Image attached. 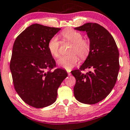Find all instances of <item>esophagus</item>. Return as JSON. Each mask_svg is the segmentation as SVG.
I'll use <instances>...</instances> for the list:
<instances>
[{"label":"esophagus","instance_id":"1","mask_svg":"<svg viewBox=\"0 0 130 130\" xmlns=\"http://www.w3.org/2000/svg\"><path fill=\"white\" fill-rule=\"evenodd\" d=\"M68 75L69 76H70V75H71V73H70V71H68Z\"/></svg>","mask_w":130,"mask_h":130}]
</instances>
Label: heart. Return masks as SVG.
<instances>
[{"label":"heart","mask_w":130,"mask_h":130,"mask_svg":"<svg viewBox=\"0 0 130 130\" xmlns=\"http://www.w3.org/2000/svg\"><path fill=\"white\" fill-rule=\"evenodd\" d=\"M61 35L66 40L72 43V45L69 51L70 55L61 56L58 60V64L66 70H70L76 65L79 60L76 54L82 59L87 57L90 51V43L87 40L83 39L82 34L72 29L63 31ZM60 46V42L57 37H52L48 41V50L54 57L59 56Z\"/></svg>","instance_id":"b5f03b06"}]
</instances>
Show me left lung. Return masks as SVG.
Listing matches in <instances>:
<instances>
[{
    "label": "left lung",
    "mask_w": 130,
    "mask_h": 130,
    "mask_svg": "<svg viewBox=\"0 0 130 130\" xmlns=\"http://www.w3.org/2000/svg\"><path fill=\"white\" fill-rule=\"evenodd\" d=\"M75 29L86 31L90 43L89 55L79 69L71 72L76 79L74 96L81 103L94 104L111 92L119 70V51L113 36L105 28L96 23H85ZM92 68L86 74L81 72Z\"/></svg>",
    "instance_id": "obj_1"
}]
</instances>
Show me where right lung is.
<instances>
[{"instance_id":"obj_1","label":"right lung","mask_w":130,"mask_h":130,"mask_svg":"<svg viewBox=\"0 0 130 130\" xmlns=\"http://www.w3.org/2000/svg\"><path fill=\"white\" fill-rule=\"evenodd\" d=\"M61 30L33 24L18 36L12 47L10 70L15 91L25 103L40 108L55 102L57 90L68 73L52 69L55 61L47 43Z\"/></svg>"}]
</instances>
